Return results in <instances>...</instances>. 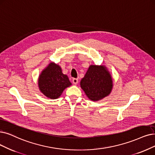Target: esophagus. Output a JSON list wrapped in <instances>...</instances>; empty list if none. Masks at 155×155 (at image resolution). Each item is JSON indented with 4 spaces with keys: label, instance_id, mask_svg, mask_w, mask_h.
Here are the masks:
<instances>
[{
    "label": "esophagus",
    "instance_id": "1",
    "mask_svg": "<svg viewBox=\"0 0 155 155\" xmlns=\"http://www.w3.org/2000/svg\"><path fill=\"white\" fill-rule=\"evenodd\" d=\"M72 82H73L74 84H78V78H74L72 79Z\"/></svg>",
    "mask_w": 155,
    "mask_h": 155
}]
</instances>
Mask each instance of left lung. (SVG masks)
I'll return each mask as SVG.
<instances>
[{
	"instance_id": "obj_1",
	"label": "left lung",
	"mask_w": 155,
	"mask_h": 155,
	"mask_svg": "<svg viewBox=\"0 0 155 155\" xmlns=\"http://www.w3.org/2000/svg\"><path fill=\"white\" fill-rule=\"evenodd\" d=\"M80 84L90 100L97 101L110 94L113 81L104 66L90 65Z\"/></svg>"
}]
</instances>
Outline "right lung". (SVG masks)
<instances>
[{"instance_id": "add662e5", "label": "right lung", "mask_w": 155, "mask_h": 155, "mask_svg": "<svg viewBox=\"0 0 155 155\" xmlns=\"http://www.w3.org/2000/svg\"><path fill=\"white\" fill-rule=\"evenodd\" d=\"M38 84L43 94L48 98L55 99L71 85V83L67 76L62 73L60 67L51 62L41 74Z\"/></svg>"}]
</instances>
